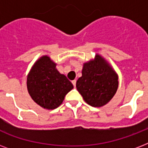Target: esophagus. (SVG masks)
<instances>
[{
  "instance_id": "34e87169",
  "label": "esophagus",
  "mask_w": 148,
  "mask_h": 148,
  "mask_svg": "<svg viewBox=\"0 0 148 148\" xmlns=\"http://www.w3.org/2000/svg\"><path fill=\"white\" fill-rule=\"evenodd\" d=\"M72 84H73L74 87H75V86H76V80H74V81H72Z\"/></svg>"
}]
</instances>
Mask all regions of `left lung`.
<instances>
[{
    "mask_svg": "<svg viewBox=\"0 0 148 148\" xmlns=\"http://www.w3.org/2000/svg\"><path fill=\"white\" fill-rule=\"evenodd\" d=\"M115 71L101 56L84 64L82 76L77 81L76 88L86 103L101 107L111 100L118 88Z\"/></svg>",
    "mask_w": 148,
    "mask_h": 148,
    "instance_id": "1",
    "label": "left lung"
}]
</instances>
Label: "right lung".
Segmentation results:
<instances>
[{"instance_id": "right-lung-1", "label": "right lung", "mask_w": 148, "mask_h": 148, "mask_svg": "<svg viewBox=\"0 0 148 148\" xmlns=\"http://www.w3.org/2000/svg\"><path fill=\"white\" fill-rule=\"evenodd\" d=\"M27 90L31 98L46 109H55L64 101L65 95L74 86L64 74L56 69L49 57L40 58L27 77Z\"/></svg>"}]
</instances>
